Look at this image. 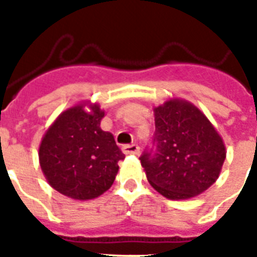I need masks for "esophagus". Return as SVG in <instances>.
Masks as SVG:
<instances>
[{"label":"esophagus","instance_id":"obj_1","mask_svg":"<svg viewBox=\"0 0 257 257\" xmlns=\"http://www.w3.org/2000/svg\"><path fill=\"white\" fill-rule=\"evenodd\" d=\"M122 152L125 155H137V153L140 152V148H139L137 144H128L122 147Z\"/></svg>","mask_w":257,"mask_h":257}]
</instances>
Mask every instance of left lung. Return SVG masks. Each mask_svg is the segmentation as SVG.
I'll return each mask as SVG.
<instances>
[{
    "label": "left lung",
    "instance_id": "1",
    "mask_svg": "<svg viewBox=\"0 0 257 257\" xmlns=\"http://www.w3.org/2000/svg\"><path fill=\"white\" fill-rule=\"evenodd\" d=\"M152 144L140 156L149 184L171 200L189 199L215 183L225 147L207 117L183 100L155 109Z\"/></svg>",
    "mask_w": 257,
    "mask_h": 257
}]
</instances>
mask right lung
Returning <instances> with one entry per match:
<instances>
[{"mask_svg":"<svg viewBox=\"0 0 257 257\" xmlns=\"http://www.w3.org/2000/svg\"><path fill=\"white\" fill-rule=\"evenodd\" d=\"M104 112L77 105L61 113L40 145V165L48 183L76 200L98 197L112 187L125 155L113 135L100 128Z\"/></svg>","mask_w":257,"mask_h":257,"instance_id":"1","label":"right lung"}]
</instances>
